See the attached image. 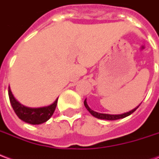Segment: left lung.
I'll list each match as a JSON object with an SVG mask.
<instances>
[{"instance_id":"8db88e82","label":"left lung","mask_w":159,"mask_h":159,"mask_svg":"<svg viewBox=\"0 0 159 159\" xmlns=\"http://www.w3.org/2000/svg\"><path fill=\"white\" fill-rule=\"evenodd\" d=\"M84 107H86V109L91 113V115H93L94 117H96L97 119H106V120H117V119H124V118H125V117L129 116V115H130L131 113H133L135 112V110L137 109L139 107V106L141 105H139L137 107H135L131 111H129L128 113H123V114H119V115H112V114H106V113H97V112H95L93 110H91L89 107H88L87 103H86V100H84Z\"/></svg>"}]
</instances>
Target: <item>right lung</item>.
Segmentation results:
<instances>
[{
  "mask_svg": "<svg viewBox=\"0 0 159 159\" xmlns=\"http://www.w3.org/2000/svg\"><path fill=\"white\" fill-rule=\"evenodd\" d=\"M8 95L9 99L11 104V107L14 110L17 116L24 122L29 123L31 125H40L42 123L46 122L48 119L52 116L53 113L56 109V107L57 104V99L53 102L52 105L48 107H43L38 108H30L24 107L20 104L14 97L12 96L10 87H8Z\"/></svg>",
  "mask_w": 159,
  "mask_h": 159,
  "instance_id": "add662e5",
  "label": "right lung"
}]
</instances>
